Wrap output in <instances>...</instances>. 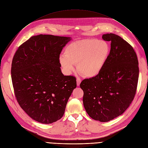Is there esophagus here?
<instances>
[{"label":"esophagus","mask_w":148,"mask_h":148,"mask_svg":"<svg viewBox=\"0 0 148 148\" xmlns=\"http://www.w3.org/2000/svg\"><path fill=\"white\" fill-rule=\"evenodd\" d=\"M81 82V80L80 78H76V84H77V86H79Z\"/></svg>","instance_id":"esophagus-1"}]
</instances>
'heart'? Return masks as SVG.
Returning a JSON list of instances; mask_svg holds the SVG:
<instances>
[{
	"label": "heart",
	"instance_id": "b5f03b06",
	"mask_svg": "<svg viewBox=\"0 0 148 148\" xmlns=\"http://www.w3.org/2000/svg\"><path fill=\"white\" fill-rule=\"evenodd\" d=\"M110 46L103 40L89 38L69 44L59 62L67 74L72 73L77 64L78 72L85 77L92 78L102 71L110 54Z\"/></svg>",
	"mask_w": 148,
	"mask_h": 148
}]
</instances>
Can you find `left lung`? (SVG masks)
Listing matches in <instances>:
<instances>
[{
    "label": "left lung",
    "mask_w": 148,
    "mask_h": 148,
    "mask_svg": "<svg viewBox=\"0 0 148 148\" xmlns=\"http://www.w3.org/2000/svg\"><path fill=\"white\" fill-rule=\"evenodd\" d=\"M111 42L109 56L97 76L80 84L83 105L91 118L108 122L129 108L136 94L139 76L138 61L133 47L114 34H103Z\"/></svg>",
    "instance_id": "obj_1"
}]
</instances>
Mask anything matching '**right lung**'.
<instances>
[{
	"label": "right lung",
	"instance_id": "right-lung-1",
	"mask_svg": "<svg viewBox=\"0 0 148 148\" xmlns=\"http://www.w3.org/2000/svg\"><path fill=\"white\" fill-rule=\"evenodd\" d=\"M70 37L40 34L20 45L12 64L14 95L34 120L51 124L63 116L76 87L73 76L61 72L60 54Z\"/></svg>",
	"mask_w": 148,
	"mask_h": 148
}]
</instances>
